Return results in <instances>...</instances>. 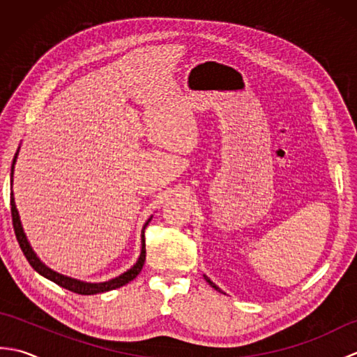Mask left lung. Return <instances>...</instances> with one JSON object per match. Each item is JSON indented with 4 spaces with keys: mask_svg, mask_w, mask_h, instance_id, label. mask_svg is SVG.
<instances>
[{
    "mask_svg": "<svg viewBox=\"0 0 357 357\" xmlns=\"http://www.w3.org/2000/svg\"><path fill=\"white\" fill-rule=\"evenodd\" d=\"M204 279H206V280H207V282H208V285H210V287H213L216 291H221V293H222V290H221V288H219V287H218V285H216L215 282H211V280H210V278H207L206 275H204Z\"/></svg>",
    "mask_w": 357,
    "mask_h": 357,
    "instance_id": "8db88e82",
    "label": "left lung"
}]
</instances>
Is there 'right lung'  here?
Segmentation results:
<instances>
[{
	"instance_id": "1",
	"label": "right lung",
	"mask_w": 357,
	"mask_h": 357,
	"mask_svg": "<svg viewBox=\"0 0 357 357\" xmlns=\"http://www.w3.org/2000/svg\"><path fill=\"white\" fill-rule=\"evenodd\" d=\"M20 153V147L17 150V153H15L13 158V162H12V170H10V185H13V170H15V162H17V158ZM10 211H12V222H13V230L15 234H17V241L18 244L22 250V253H24L26 259L29 261V264L32 265V268L40 273L41 276H44L45 279L52 280V282L58 284L59 287L66 288V290H70L73 293H78V294H98V293H105V291H110V290H115V288L123 287L126 284L130 282L136 276L139 275L141 270H142V265L144 261H146V239H144V230H146V227L149 225V222L151 221L150 216L147 219V222L144 224L142 227V234H141V255L138 257V261L133 265L132 268H128L127 271H124L123 275H119L113 279L105 280V282H86V280H79V279H75L70 276H66L61 275V273H58L55 270L49 268L47 265H45L40 257L36 256V253L33 252L32 245H30V242L27 241V236L24 233V229H22V224H21V219H20V213L17 210V206H15V198H13V192L10 193Z\"/></svg>"
}]
</instances>
